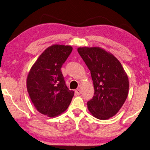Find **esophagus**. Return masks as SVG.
I'll return each mask as SVG.
<instances>
[{
  "instance_id": "1",
  "label": "esophagus",
  "mask_w": 150,
  "mask_h": 150,
  "mask_svg": "<svg viewBox=\"0 0 150 150\" xmlns=\"http://www.w3.org/2000/svg\"><path fill=\"white\" fill-rule=\"evenodd\" d=\"M80 93H81V90L80 89V88H78V89L75 90V94L76 95H80Z\"/></svg>"
}]
</instances>
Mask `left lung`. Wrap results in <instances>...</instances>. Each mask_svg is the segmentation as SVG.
Returning a JSON list of instances; mask_svg holds the SVG:
<instances>
[{
  "label": "left lung",
  "mask_w": 150,
  "mask_h": 150,
  "mask_svg": "<svg viewBox=\"0 0 150 150\" xmlns=\"http://www.w3.org/2000/svg\"><path fill=\"white\" fill-rule=\"evenodd\" d=\"M78 52L90 70L94 96L87 103L96 118L114 116L124 104L129 92V80L121 63L100 47H79Z\"/></svg>",
  "instance_id": "1"
}]
</instances>
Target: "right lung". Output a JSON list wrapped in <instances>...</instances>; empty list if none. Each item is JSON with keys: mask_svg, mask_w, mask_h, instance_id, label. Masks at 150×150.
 I'll use <instances>...</instances> for the list:
<instances>
[{"mask_svg": "<svg viewBox=\"0 0 150 150\" xmlns=\"http://www.w3.org/2000/svg\"><path fill=\"white\" fill-rule=\"evenodd\" d=\"M72 51L68 45H53L40 56L29 71L26 88L35 108L54 117L64 112L74 96L65 84L61 68Z\"/></svg>", "mask_w": 150, "mask_h": 150, "instance_id": "add662e5", "label": "right lung"}]
</instances>
